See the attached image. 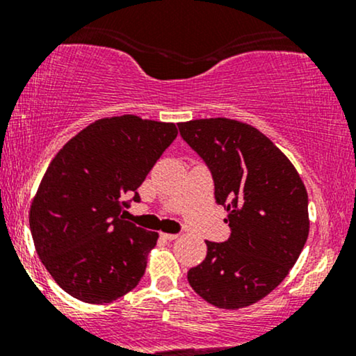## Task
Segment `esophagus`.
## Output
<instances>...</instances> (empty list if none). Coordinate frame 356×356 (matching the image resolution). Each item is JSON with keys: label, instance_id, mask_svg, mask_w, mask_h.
<instances>
[{"label": "esophagus", "instance_id": "1", "mask_svg": "<svg viewBox=\"0 0 356 356\" xmlns=\"http://www.w3.org/2000/svg\"><path fill=\"white\" fill-rule=\"evenodd\" d=\"M161 238L165 239V241H174V239L179 238V234H169V232H162Z\"/></svg>", "mask_w": 356, "mask_h": 356}]
</instances>
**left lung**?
Wrapping results in <instances>:
<instances>
[{
  "mask_svg": "<svg viewBox=\"0 0 356 356\" xmlns=\"http://www.w3.org/2000/svg\"><path fill=\"white\" fill-rule=\"evenodd\" d=\"M202 159L214 197L227 211L231 236L206 241V259L187 281L207 303L238 309L263 300L303 251L309 232L308 194L288 157L254 127L231 118L179 124Z\"/></svg>",
  "mask_w": 356,
  "mask_h": 356,
  "instance_id": "1",
  "label": "left lung"
}]
</instances>
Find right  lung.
<instances>
[{
    "mask_svg": "<svg viewBox=\"0 0 356 356\" xmlns=\"http://www.w3.org/2000/svg\"><path fill=\"white\" fill-rule=\"evenodd\" d=\"M175 137L174 124L102 118L50 162L31 202L30 229L43 266L68 295L110 303L142 280L159 234L122 212L140 201L137 189Z\"/></svg>",
    "mask_w": 356,
    "mask_h": 356,
    "instance_id": "obj_1",
    "label": "right lung"
}]
</instances>
